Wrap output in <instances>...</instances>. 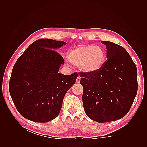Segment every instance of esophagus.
<instances>
[{
  "mask_svg": "<svg viewBox=\"0 0 147 147\" xmlns=\"http://www.w3.org/2000/svg\"><path fill=\"white\" fill-rule=\"evenodd\" d=\"M76 82L79 83L80 82V77L79 76L77 78V80H76Z\"/></svg>",
  "mask_w": 147,
  "mask_h": 147,
  "instance_id": "obj_1",
  "label": "esophagus"
}]
</instances>
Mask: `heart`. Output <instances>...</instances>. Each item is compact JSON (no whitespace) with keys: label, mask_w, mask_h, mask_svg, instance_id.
<instances>
[{"label":"heart","mask_w":147,"mask_h":147,"mask_svg":"<svg viewBox=\"0 0 147 147\" xmlns=\"http://www.w3.org/2000/svg\"><path fill=\"white\" fill-rule=\"evenodd\" d=\"M67 60L69 63L79 67L83 72L92 73L102 67L106 55L104 50L99 46L80 45L70 51Z\"/></svg>","instance_id":"1"}]
</instances>
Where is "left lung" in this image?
<instances>
[{"mask_svg":"<svg viewBox=\"0 0 147 147\" xmlns=\"http://www.w3.org/2000/svg\"><path fill=\"white\" fill-rule=\"evenodd\" d=\"M107 59L99 70L80 72L83 87V107L87 116L98 123L115 121L129 112L138 89L137 68L121 46L102 41Z\"/></svg>","mask_w":147,"mask_h":147,"instance_id":"1","label":"left lung"}]
</instances>
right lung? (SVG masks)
<instances>
[{"instance_id": "add662e5", "label": "right lung", "mask_w": 147, "mask_h": 147, "mask_svg": "<svg viewBox=\"0 0 147 147\" xmlns=\"http://www.w3.org/2000/svg\"><path fill=\"white\" fill-rule=\"evenodd\" d=\"M63 41L37 40L17 59L13 67L9 91L17 110L24 118L45 123L59 115L65 94L75 83L78 74L58 73L64 60L54 50Z\"/></svg>"}]
</instances>
